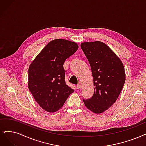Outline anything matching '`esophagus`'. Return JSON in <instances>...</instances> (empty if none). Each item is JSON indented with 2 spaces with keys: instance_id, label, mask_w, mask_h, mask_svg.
Listing matches in <instances>:
<instances>
[{
  "instance_id": "1",
  "label": "esophagus",
  "mask_w": 146,
  "mask_h": 146,
  "mask_svg": "<svg viewBox=\"0 0 146 146\" xmlns=\"http://www.w3.org/2000/svg\"><path fill=\"white\" fill-rule=\"evenodd\" d=\"M81 88H82V85L80 84H78L77 85V88L78 89H81Z\"/></svg>"
}]
</instances>
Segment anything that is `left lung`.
Returning <instances> with one entry per match:
<instances>
[{
	"instance_id": "8db88e82",
	"label": "left lung",
	"mask_w": 146,
	"mask_h": 146,
	"mask_svg": "<svg viewBox=\"0 0 146 146\" xmlns=\"http://www.w3.org/2000/svg\"><path fill=\"white\" fill-rule=\"evenodd\" d=\"M80 47L89 61L94 86L93 96L84 99V103L89 110L100 114L119 96L126 80L125 68L120 58L104 42H85Z\"/></svg>"
}]
</instances>
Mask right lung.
<instances>
[{
    "instance_id": "1",
    "label": "right lung",
    "mask_w": 146,
    "mask_h": 146,
    "mask_svg": "<svg viewBox=\"0 0 146 146\" xmlns=\"http://www.w3.org/2000/svg\"><path fill=\"white\" fill-rule=\"evenodd\" d=\"M78 48L77 43L64 39L49 42L30 64L28 88L43 110L55 112L74 90L65 82L63 65Z\"/></svg>"
}]
</instances>
